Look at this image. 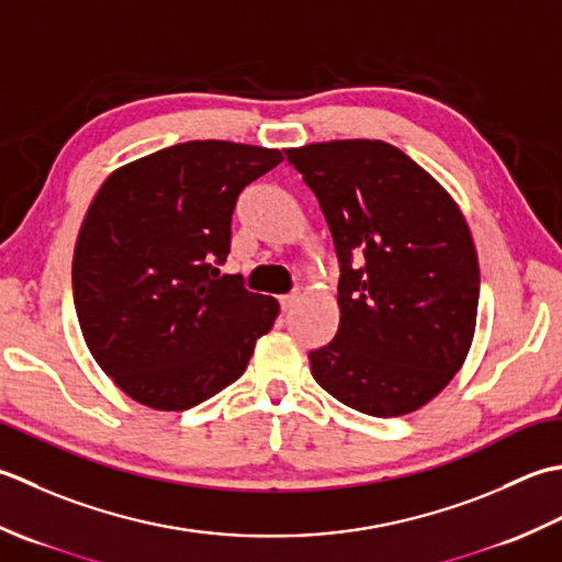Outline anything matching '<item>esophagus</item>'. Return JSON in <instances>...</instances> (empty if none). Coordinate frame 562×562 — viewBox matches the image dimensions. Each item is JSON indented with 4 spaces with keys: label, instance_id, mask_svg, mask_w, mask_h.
Instances as JSON below:
<instances>
[{
    "label": "esophagus",
    "instance_id": "esophagus-1",
    "mask_svg": "<svg viewBox=\"0 0 562 562\" xmlns=\"http://www.w3.org/2000/svg\"><path fill=\"white\" fill-rule=\"evenodd\" d=\"M295 301H297V295H295V293H289V295H281V297H279V303H281V311H283V313H289V311H291V307L295 305Z\"/></svg>",
    "mask_w": 562,
    "mask_h": 562
}]
</instances>
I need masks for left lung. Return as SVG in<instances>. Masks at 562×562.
Returning <instances> with one entry per match:
<instances>
[{
	"instance_id": "1",
	"label": "left lung",
	"mask_w": 562,
	"mask_h": 562,
	"mask_svg": "<svg viewBox=\"0 0 562 562\" xmlns=\"http://www.w3.org/2000/svg\"><path fill=\"white\" fill-rule=\"evenodd\" d=\"M339 259V329L307 353L319 387L400 417L451 383L473 345L480 269L471 227L429 171L383 140L289 147Z\"/></svg>"
}]
</instances>
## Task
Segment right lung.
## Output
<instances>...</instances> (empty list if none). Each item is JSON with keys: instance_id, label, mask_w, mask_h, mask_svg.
<instances>
[{"instance_id": "obj_1", "label": "right lung", "mask_w": 562, "mask_h": 562, "mask_svg": "<svg viewBox=\"0 0 562 562\" xmlns=\"http://www.w3.org/2000/svg\"><path fill=\"white\" fill-rule=\"evenodd\" d=\"M283 159L231 140L165 147L111 171L79 227L72 291L91 357L145 407L179 412L245 373L279 303L217 277L239 191Z\"/></svg>"}]
</instances>
